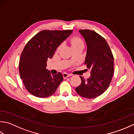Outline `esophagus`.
Returning <instances> with one entry per match:
<instances>
[{
    "mask_svg": "<svg viewBox=\"0 0 134 134\" xmlns=\"http://www.w3.org/2000/svg\"><path fill=\"white\" fill-rule=\"evenodd\" d=\"M71 75H72L70 74V73H66V72H64L63 73V77H64V79H66V77H69V76H70Z\"/></svg>",
    "mask_w": 134,
    "mask_h": 134,
    "instance_id": "esophagus-1",
    "label": "esophagus"
}]
</instances>
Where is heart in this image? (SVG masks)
Masks as SVG:
<instances>
[{
    "label": "heart",
    "mask_w": 134,
    "mask_h": 134,
    "mask_svg": "<svg viewBox=\"0 0 134 134\" xmlns=\"http://www.w3.org/2000/svg\"><path fill=\"white\" fill-rule=\"evenodd\" d=\"M71 43H72V46H74L79 44H81V43H83V42L82 41L78 39V38H73L71 40Z\"/></svg>",
    "instance_id": "heart-1"
}]
</instances>
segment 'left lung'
<instances>
[{
  "mask_svg": "<svg viewBox=\"0 0 134 134\" xmlns=\"http://www.w3.org/2000/svg\"><path fill=\"white\" fill-rule=\"evenodd\" d=\"M79 32L87 46L84 64L91 70V76L87 80L80 76L81 83L75 90L81 97L91 99L102 94L109 86L114 72V58L104 38L88 29Z\"/></svg>",
  "mask_w": 134,
  "mask_h": 134,
  "instance_id": "1",
  "label": "left lung"
}]
</instances>
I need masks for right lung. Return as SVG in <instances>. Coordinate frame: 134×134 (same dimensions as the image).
I'll use <instances>...</instances> for the list:
<instances>
[{
    "label": "right lung",
    "instance_id": "add662e5",
    "mask_svg": "<svg viewBox=\"0 0 134 134\" xmlns=\"http://www.w3.org/2000/svg\"><path fill=\"white\" fill-rule=\"evenodd\" d=\"M72 32L42 31L25 45L20 58L19 72L25 88L33 95L39 98L50 97L63 80L61 73L53 75L46 69L47 61L53 58L57 48Z\"/></svg>",
    "mask_w": 134,
    "mask_h": 134
}]
</instances>
